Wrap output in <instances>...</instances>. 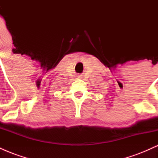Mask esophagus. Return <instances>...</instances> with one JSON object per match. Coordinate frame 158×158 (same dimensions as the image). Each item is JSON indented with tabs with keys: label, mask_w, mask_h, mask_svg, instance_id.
Instances as JSON below:
<instances>
[{
	"label": "esophagus",
	"mask_w": 158,
	"mask_h": 158,
	"mask_svg": "<svg viewBox=\"0 0 158 158\" xmlns=\"http://www.w3.org/2000/svg\"><path fill=\"white\" fill-rule=\"evenodd\" d=\"M77 79H81V77H80V76H77Z\"/></svg>",
	"instance_id": "34e87169"
}]
</instances>
